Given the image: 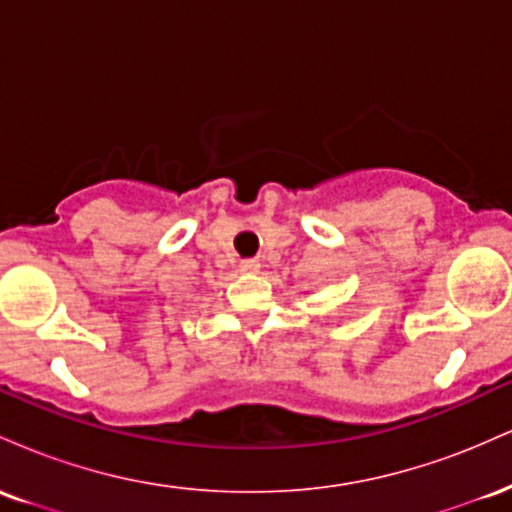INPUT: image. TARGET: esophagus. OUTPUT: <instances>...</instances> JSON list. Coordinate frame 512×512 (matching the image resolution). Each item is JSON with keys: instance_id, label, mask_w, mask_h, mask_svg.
Wrapping results in <instances>:
<instances>
[{"instance_id": "esophagus-1", "label": "esophagus", "mask_w": 512, "mask_h": 512, "mask_svg": "<svg viewBox=\"0 0 512 512\" xmlns=\"http://www.w3.org/2000/svg\"><path fill=\"white\" fill-rule=\"evenodd\" d=\"M240 272L257 274V272H260V262H257V260H243V262H240Z\"/></svg>"}]
</instances>
